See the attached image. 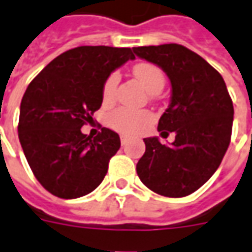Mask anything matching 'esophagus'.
<instances>
[{
  "label": "esophagus",
  "instance_id": "esophagus-1",
  "mask_svg": "<svg viewBox=\"0 0 252 252\" xmlns=\"http://www.w3.org/2000/svg\"><path fill=\"white\" fill-rule=\"evenodd\" d=\"M126 143H128V138H126V136H121V144L126 146Z\"/></svg>",
  "mask_w": 252,
  "mask_h": 252
}]
</instances>
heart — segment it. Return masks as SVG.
Wrapping results in <instances>:
<instances>
[{"label": "heart", "mask_w": 252, "mask_h": 252, "mask_svg": "<svg viewBox=\"0 0 252 252\" xmlns=\"http://www.w3.org/2000/svg\"><path fill=\"white\" fill-rule=\"evenodd\" d=\"M132 73L138 79L139 83L143 86V89L151 95H157L162 91L165 86V76L162 71L156 65L150 63H139L132 68ZM117 84H119V75L112 73L103 84L102 95L105 101L113 99ZM150 114L135 113L126 109H120L110 116V126L123 133L132 135V133H138L142 131L144 126L150 123Z\"/></svg>", "instance_id": "1"}]
</instances>
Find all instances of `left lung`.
<instances>
[{"label":"left lung","instance_id":"8db88e82","mask_svg":"<svg viewBox=\"0 0 252 252\" xmlns=\"http://www.w3.org/2000/svg\"><path fill=\"white\" fill-rule=\"evenodd\" d=\"M132 50L169 77L170 103L158 131L176 133L169 146L157 136L143 139L146 151L136 165L139 179L163 196H187L214 175L228 150L233 103L226 84L199 54L177 43Z\"/></svg>","mask_w":252,"mask_h":252}]
</instances>
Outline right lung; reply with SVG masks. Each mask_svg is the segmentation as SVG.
Here are the masks:
<instances>
[{
	"mask_svg": "<svg viewBox=\"0 0 252 252\" xmlns=\"http://www.w3.org/2000/svg\"><path fill=\"white\" fill-rule=\"evenodd\" d=\"M135 56L129 47L80 46L60 54L28 84L20 105L19 140L32 173L63 199L93 192L106 176L120 136L80 128L101 108L109 75Z\"/></svg>",
	"mask_w": 252,
	"mask_h": 252,
	"instance_id": "obj_1",
	"label": "right lung"
}]
</instances>
